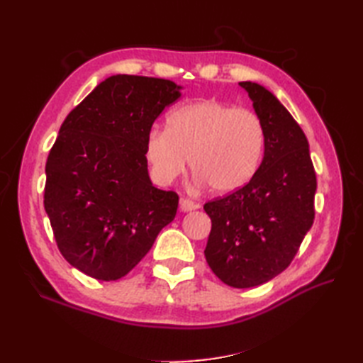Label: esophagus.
Wrapping results in <instances>:
<instances>
[{
    "label": "esophagus",
    "instance_id": "1",
    "mask_svg": "<svg viewBox=\"0 0 363 363\" xmlns=\"http://www.w3.org/2000/svg\"><path fill=\"white\" fill-rule=\"evenodd\" d=\"M179 207L182 212H191L198 209V204L195 201H191V199H187V198H182L179 201Z\"/></svg>",
    "mask_w": 363,
    "mask_h": 363
}]
</instances>
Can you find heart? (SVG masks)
Returning a JSON list of instances; mask_svg holds the SVG:
<instances>
[{"mask_svg":"<svg viewBox=\"0 0 363 363\" xmlns=\"http://www.w3.org/2000/svg\"><path fill=\"white\" fill-rule=\"evenodd\" d=\"M265 150L259 115L217 99H199L168 115L167 130L146 137L145 157L154 181L168 186L187 167L213 194L243 189L257 173Z\"/></svg>","mask_w":363,"mask_h":363,"instance_id":"obj_1","label":"heart"}]
</instances>
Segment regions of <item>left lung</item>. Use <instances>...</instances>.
<instances>
[{"label":"left lung","instance_id":"left-lung-1","mask_svg":"<svg viewBox=\"0 0 363 363\" xmlns=\"http://www.w3.org/2000/svg\"><path fill=\"white\" fill-rule=\"evenodd\" d=\"M238 84L264 123V159L243 189L204 204L212 221L204 256L223 282L250 289L296 256L313 225L317 176L306 134L279 99L256 82Z\"/></svg>","mask_w":363,"mask_h":363}]
</instances>
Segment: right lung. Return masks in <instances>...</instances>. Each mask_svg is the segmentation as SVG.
Masks as SVG:
<instances>
[{
	"instance_id": "right-lung-1",
	"label": "right lung",
	"mask_w": 363,
	"mask_h": 363,
	"mask_svg": "<svg viewBox=\"0 0 363 363\" xmlns=\"http://www.w3.org/2000/svg\"><path fill=\"white\" fill-rule=\"evenodd\" d=\"M179 90L168 79L115 74L60 126L45 167L43 204L60 254L84 274L126 276L174 220L179 196L152 186L145 143Z\"/></svg>"
}]
</instances>
